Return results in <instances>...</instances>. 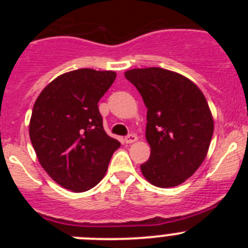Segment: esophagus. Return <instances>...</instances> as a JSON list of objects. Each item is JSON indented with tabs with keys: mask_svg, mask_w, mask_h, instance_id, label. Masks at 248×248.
<instances>
[{
	"mask_svg": "<svg viewBox=\"0 0 248 248\" xmlns=\"http://www.w3.org/2000/svg\"><path fill=\"white\" fill-rule=\"evenodd\" d=\"M137 140H138L137 135H135V134H130V135H128V137L125 138V143L126 144H133V143H135Z\"/></svg>",
	"mask_w": 248,
	"mask_h": 248,
	"instance_id": "34e87169",
	"label": "esophagus"
}]
</instances>
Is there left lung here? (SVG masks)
<instances>
[{"mask_svg":"<svg viewBox=\"0 0 248 248\" xmlns=\"http://www.w3.org/2000/svg\"><path fill=\"white\" fill-rule=\"evenodd\" d=\"M124 74L148 108L150 157L140 165L144 177L157 187L180 185L200 168L214 134L205 95L189 78L164 68H135Z\"/></svg>","mask_w":248,"mask_h":248,"instance_id":"obj_1","label":"left lung"}]
</instances>
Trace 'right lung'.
Returning <instances> with one entry per match:
<instances>
[{
	"label": "right lung",
	"mask_w": 248,
	"mask_h": 248,
	"mask_svg": "<svg viewBox=\"0 0 248 248\" xmlns=\"http://www.w3.org/2000/svg\"><path fill=\"white\" fill-rule=\"evenodd\" d=\"M117 73L89 68L61 74L41 92L30 120L39 164L58 185L74 192L104 177L120 143L103 128L98 102Z\"/></svg>",
	"instance_id": "add662e5"
}]
</instances>
